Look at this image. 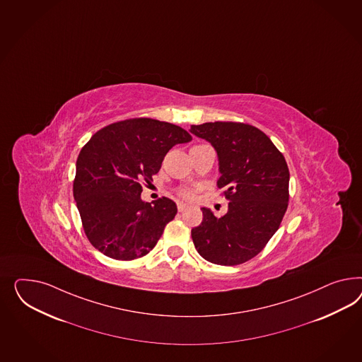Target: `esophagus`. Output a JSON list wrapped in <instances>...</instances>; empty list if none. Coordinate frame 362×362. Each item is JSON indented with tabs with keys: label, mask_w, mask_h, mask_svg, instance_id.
<instances>
[{
	"label": "esophagus",
	"mask_w": 362,
	"mask_h": 362,
	"mask_svg": "<svg viewBox=\"0 0 362 362\" xmlns=\"http://www.w3.org/2000/svg\"><path fill=\"white\" fill-rule=\"evenodd\" d=\"M177 209H178L180 213H182L186 209V205L185 204H182V202H177Z\"/></svg>",
	"instance_id": "1"
}]
</instances>
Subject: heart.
I'll list each match as a JSON object with an SVG mask.
<instances>
[{"instance_id": "heart-1", "label": "heart", "mask_w": 362, "mask_h": 362, "mask_svg": "<svg viewBox=\"0 0 362 362\" xmlns=\"http://www.w3.org/2000/svg\"><path fill=\"white\" fill-rule=\"evenodd\" d=\"M178 196L184 198L186 201H192L196 197V189L194 187H189V186H184L178 189Z\"/></svg>"}]
</instances>
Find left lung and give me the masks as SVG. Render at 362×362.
Here are the masks:
<instances>
[{
  "instance_id": "left-lung-1",
  "label": "left lung",
  "mask_w": 362,
  "mask_h": 362,
  "mask_svg": "<svg viewBox=\"0 0 362 362\" xmlns=\"http://www.w3.org/2000/svg\"><path fill=\"white\" fill-rule=\"evenodd\" d=\"M190 132L216 148L217 185L228 201L218 218L202 207V222L192 228L198 254L221 266L257 257L279 228L288 206L289 170L284 156L254 125L214 122L192 125Z\"/></svg>"
}]
</instances>
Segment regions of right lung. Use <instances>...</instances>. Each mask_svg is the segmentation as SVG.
<instances>
[{
    "mask_svg": "<svg viewBox=\"0 0 362 362\" xmlns=\"http://www.w3.org/2000/svg\"><path fill=\"white\" fill-rule=\"evenodd\" d=\"M192 140L184 128L149 117L127 119L93 134L76 160L74 198L93 247L116 260L146 255L176 217L161 197L141 201L143 184L158 173L169 149Z\"/></svg>",
    "mask_w": 362,
    "mask_h": 362,
    "instance_id": "1",
    "label": "right lung"
}]
</instances>
